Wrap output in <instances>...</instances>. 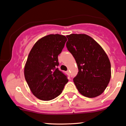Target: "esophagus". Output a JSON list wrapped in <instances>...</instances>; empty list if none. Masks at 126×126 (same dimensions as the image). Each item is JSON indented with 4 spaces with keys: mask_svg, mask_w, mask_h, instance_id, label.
Here are the masks:
<instances>
[{
    "mask_svg": "<svg viewBox=\"0 0 126 126\" xmlns=\"http://www.w3.org/2000/svg\"><path fill=\"white\" fill-rule=\"evenodd\" d=\"M66 74H67V75H68V76H70V72H69V70H67V71H66Z\"/></svg>",
    "mask_w": 126,
    "mask_h": 126,
    "instance_id": "obj_1",
    "label": "esophagus"
}]
</instances>
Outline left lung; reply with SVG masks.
<instances>
[{"instance_id": "8db88e82", "label": "left lung", "mask_w": 126, "mask_h": 126, "mask_svg": "<svg viewBox=\"0 0 126 126\" xmlns=\"http://www.w3.org/2000/svg\"><path fill=\"white\" fill-rule=\"evenodd\" d=\"M66 47L72 54L78 68L73 79L78 92L93 98L105 91L111 76L110 63L103 49L92 38L85 34L66 36Z\"/></svg>"}]
</instances>
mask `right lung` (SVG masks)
<instances>
[{"label":"right lung","mask_w":126,"mask_h":126,"mask_svg":"<svg viewBox=\"0 0 126 126\" xmlns=\"http://www.w3.org/2000/svg\"><path fill=\"white\" fill-rule=\"evenodd\" d=\"M67 41L65 36L49 34L38 40L30 51L24 67V77L34 96L42 100L54 99L68 82L59 70L58 56Z\"/></svg>","instance_id":"right-lung-1"}]
</instances>
